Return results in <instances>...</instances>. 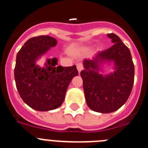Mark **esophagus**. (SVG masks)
I'll use <instances>...</instances> for the list:
<instances>
[{"instance_id":"obj_1","label":"esophagus","mask_w":148,"mask_h":148,"mask_svg":"<svg viewBox=\"0 0 148 148\" xmlns=\"http://www.w3.org/2000/svg\"><path fill=\"white\" fill-rule=\"evenodd\" d=\"M84 69L83 67V65H82V64H81V63H78V64H77V70H78V71L80 73L81 71H82V70Z\"/></svg>"}]
</instances>
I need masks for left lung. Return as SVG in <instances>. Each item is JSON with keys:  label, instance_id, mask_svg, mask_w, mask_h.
Masks as SVG:
<instances>
[{"label": "left lung", "instance_id": "obj_1", "mask_svg": "<svg viewBox=\"0 0 148 148\" xmlns=\"http://www.w3.org/2000/svg\"><path fill=\"white\" fill-rule=\"evenodd\" d=\"M113 45L99 52L92 59H84L81 72L86 102L91 110L101 113L114 112L124 105L134 83V64L130 49L116 34H108ZM104 62H113L114 71L99 73Z\"/></svg>", "mask_w": 148, "mask_h": 148}]
</instances>
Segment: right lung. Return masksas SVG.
I'll return each mask as SVG.
<instances>
[{"mask_svg": "<svg viewBox=\"0 0 148 148\" xmlns=\"http://www.w3.org/2000/svg\"><path fill=\"white\" fill-rule=\"evenodd\" d=\"M56 44L54 38L40 35L29 39L17 54L14 70L17 90L23 101L35 110L59 108L70 82L78 75L75 65L58 66L56 58L47 59L43 67L36 64Z\"/></svg>", "mask_w": 148, "mask_h": 148, "instance_id": "add662e5", "label": "right lung"}]
</instances>
